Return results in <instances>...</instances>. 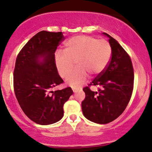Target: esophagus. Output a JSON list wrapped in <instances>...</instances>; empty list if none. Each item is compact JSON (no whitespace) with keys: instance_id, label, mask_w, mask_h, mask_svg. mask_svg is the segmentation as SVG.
<instances>
[{"instance_id":"1","label":"esophagus","mask_w":152,"mask_h":152,"mask_svg":"<svg viewBox=\"0 0 152 152\" xmlns=\"http://www.w3.org/2000/svg\"><path fill=\"white\" fill-rule=\"evenodd\" d=\"M72 90H73V92H77L79 91L78 88H72Z\"/></svg>"}]
</instances>
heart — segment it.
<instances>
[{"mask_svg":"<svg viewBox=\"0 0 152 152\" xmlns=\"http://www.w3.org/2000/svg\"><path fill=\"white\" fill-rule=\"evenodd\" d=\"M112 50L109 43L104 39L78 35L72 37L64 44L62 52L55 54V64L58 74L66 78L67 85L77 87L85 82L88 74L96 75L105 69L111 60Z\"/></svg>","mask_w":152,"mask_h":152,"instance_id":"obj_1","label":"heart"}]
</instances>
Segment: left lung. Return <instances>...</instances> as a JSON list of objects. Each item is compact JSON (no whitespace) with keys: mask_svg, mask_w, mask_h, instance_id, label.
<instances>
[{"mask_svg":"<svg viewBox=\"0 0 152 152\" xmlns=\"http://www.w3.org/2000/svg\"><path fill=\"white\" fill-rule=\"evenodd\" d=\"M112 53L108 65L90 85H97L99 92L89 86L83 89L86 98L81 102L83 115L88 120L105 124L118 118L127 107L134 86V69L131 59L118 41L108 34Z\"/></svg>","mask_w":152,"mask_h":152,"instance_id":"8db88e82","label":"left lung"}]
</instances>
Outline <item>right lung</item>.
Masks as SVG:
<instances>
[{"mask_svg": "<svg viewBox=\"0 0 152 152\" xmlns=\"http://www.w3.org/2000/svg\"><path fill=\"white\" fill-rule=\"evenodd\" d=\"M64 37L62 32L43 30L23 47L13 71L14 92L26 116L40 125L61 120L63 105L73 94L71 88L52 91L63 83L55 64V52Z\"/></svg>", "mask_w": 152, "mask_h": 152, "instance_id": "1", "label": "right lung"}]
</instances>
